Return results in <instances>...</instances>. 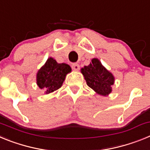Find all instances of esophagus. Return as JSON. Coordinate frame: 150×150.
Returning <instances> with one entry per match:
<instances>
[{
    "label": "esophagus",
    "mask_w": 150,
    "mask_h": 150,
    "mask_svg": "<svg viewBox=\"0 0 150 150\" xmlns=\"http://www.w3.org/2000/svg\"><path fill=\"white\" fill-rule=\"evenodd\" d=\"M72 68H73V70H74V71H79V64H76V63L73 64H72Z\"/></svg>",
    "instance_id": "1"
}]
</instances>
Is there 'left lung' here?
Segmentation results:
<instances>
[{
    "label": "left lung",
    "instance_id": "left-lung-1",
    "mask_svg": "<svg viewBox=\"0 0 150 150\" xmlns=\"http://www.w3.org/2000/svg\"><path fill=\"white\" fill-rule=\"evenodd\" d=\"M86 84L98 95L108 96L112 92L115 77L101 64L98 59L94 58L88 66L81 68Z\"/></svg>",
    "mask_w": 150,
    "mask_h": 150
}]
</instances>
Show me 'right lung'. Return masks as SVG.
Segmentation results:
<instances>
[{
    "label": "right lung",
    "instance_id": "add662e5",
    "mask_svg": "<svg viewBox=\"0 0 150 150\" xmlns=\"http://www.w3.org/2000/svg\"><path fill=\"white\" fill-rule=\"evenodd\" d=\"M71 72L68 64L58 63L50 57L37 73V85L40 89H44L46 95L52 93L62 87L67 74Z\"/></svg>",
    "mask_w": 150,
    "mask_h": 150
}]
</instances>
